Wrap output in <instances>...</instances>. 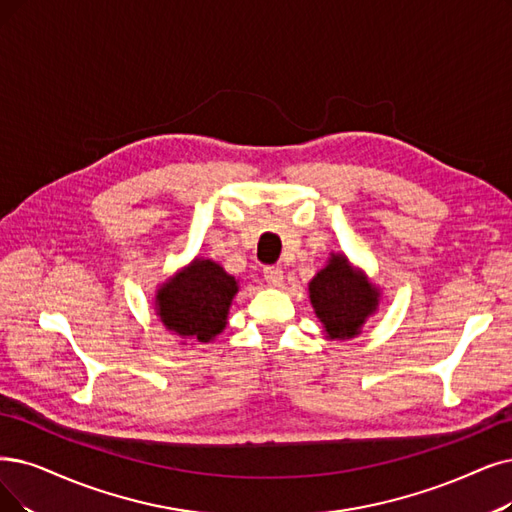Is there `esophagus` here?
I'll return each mask as SVG.
<instances>
[{
	"label": "esophagus",
	"instance_id": "34e87169",
	"mask_svg": "<svg viewBox=\"0 0 512 512\" xmlns=\"http://www.w3.org/2000/svg\"><path fill=\"white\" fill-rule=\"evenodd\" d=\"M264 281H267L269 285H273V288H277V285H281L283 281V271L281 267H264Z\"/></svg>",
	"mask_w": 512,
	"mask_h": 512
}]
</instances>
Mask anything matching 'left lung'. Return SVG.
<instances>
[{
  "label": "left lung",
  "mask_w": 512,
  "mask_h": 512,
  "mask_svg": "<svg viewBox=\"0 0 512 512\" xmlns=\"http://www.w3.org/2000/svg\"><path fill=\"white\" fill-rule=\"evenodd\" d=\"M309 292L325 334L338 340L357 336L378 304V292L351 269L344 256H332L311 281Z\"/></svg>",
  "instance_id": "1"
}]
</instances>
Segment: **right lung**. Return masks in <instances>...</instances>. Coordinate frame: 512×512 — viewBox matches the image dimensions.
Returning <instances> with one entry per match:
<instances>
[{
	"mask_svg": "<svg viewBox=\"0 0 512 512\" xmlns=\"http://www.w3.org/2000/svg\"><path fill=\"white\" fill-rule=\"evenodd\" d=\"M235 294V277L224 273L212 260H195L185 273L159 290L157 311L170 332L210 342L227 325Z\"/></svg>",
	"mask_w": 512,
	"mask_h": 512,
	"instance_id": "obj_1",
	"label": "right lung"
}]
</instances>
